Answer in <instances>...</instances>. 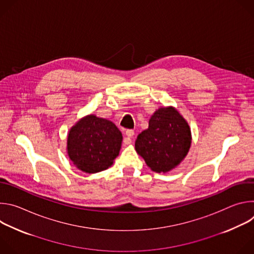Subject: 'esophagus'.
Wrapping results in <instances>:
<instances>
[{"label":"esophagus","mask_w":254,"mask_h":254,"mask_svg":"<svg viewBox=\"0 0 254 254\" xmlns=\"http://www.w3.org/2000/svg\"><path fill=\"white\" fill-rule=\"evenodd\" d=\"M126 134H127V138L125 139V143H126V144H128V143L131 142L130 137H132V136L134 135V130H133V129H127V130H126Z\"/></svg>","instance_id":"esophagus-1"}]
</instances>
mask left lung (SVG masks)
Listing matches in <instances>:
<instances>
[{
    "label": "left lung",
    "instance_id": "1",
    "mask_svg": "<svg viewBox=\"0 0 254 254\" xmlns=\"http://www.w3.org/2000/svg\"><path fill=\"white\" fill-rule=\"evenodd\" d=\"M191 130L174 107H163L152 116L149 128L135 140V151L155 172L166 173L177 167L188 154Z\"/></svg>",
    "mask_w": 254,
    "mask_h": 254
}]
</instances>
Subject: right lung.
<instances>
[{
	"mask_svg": "<svg viewBox=\"0 0 254 254\" xmlns=\"http://www.w3.org/2000/svg\"><path fill=\"white\" fill-rule=\"evenodd\" d=\"M122 140V132L113 122L90 115L70 129L68 156L85 173L101 172L111 167L119 156Z\"/></svg>",
	"mask_w": 254,
	"mask_h": 254,
	"instance_id": "add662e5",
	"label": "right lung"
}]
</instances>
